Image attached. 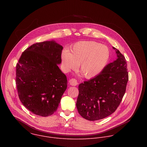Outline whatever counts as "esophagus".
Segmentation results:
<instances>
[{
  "mask_svg": "<svg viewBox=\"0 0 147 147\" xmlns=\"http://www.w3.org/2000/svg\"><path fill=\"white\" fill-rule=\"evenodd\" d=\"M69 84H70V85H72V86H76V85H77L78 84V80H77L76 79H74V78L71 79L69 80Z\"/></svg>",
  "mask_w": 147,
  "mask_h": 147,
  "instance_id": "esophagus-1",
  "label": "esophagus"
}]
</instances>
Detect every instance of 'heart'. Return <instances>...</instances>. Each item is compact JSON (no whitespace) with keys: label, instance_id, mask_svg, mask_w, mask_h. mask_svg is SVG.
Wrapping results in <instances>:
<instances>
[{"label":"heart","instance_id":"obj_1","mask_svg":"<svg viewBox=\"0 0 147 147\" xmlns=\"http://www.w3.org/2000/svg\"><path fill=\"white\" fill-rule=\"evenodd\" d=\"M110 54L106 46L93 41H83L75 43L70 52L63 50L62 59L66 69H75L80 64V73L87 79H92L104 69Z\"/></svg>","mask_w":147,"mask_h":147}]
</instances>
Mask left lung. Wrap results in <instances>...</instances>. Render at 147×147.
I'll list each match as a JSON object with an SVG mask.
<instances>
[{
	"mask_svg": "<svg viewBox=\"0 0 147 147\" xmlns=\"http://www.w3.org/2000/svg\"><path fill=\"white\" fill-rule=\"evenodd\" d=\"M117 59L106 65L97 76L79 85L76 107L88 121L104 119L119 106L126 92L128 73L126 59L114 47Z\"/></svg>",
	"mask_w": 147,
	"mask_h": 147,
	"instance_id": "obj_1",
	"label": "left lung"
}]
</instances>
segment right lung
<instances>
[{
	"label": "right lung",
	"mask_w": 147,
	"mask_h": 147,
	"mask_svg": "<svg viewBox=\"0 0 147 147\" xmlns=\"http://www.w3.org/2000/svg\"><path fill=\"white\" fill-rule=\"evenodd\" d=\"M63 46L54 41L34 43L21 54L16 64V84L21 103L42 117L55 112L67 87L61 63Z\"/></svg>",
	"instance_id": "1"
}]
</instances>
